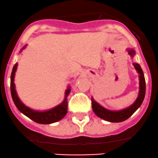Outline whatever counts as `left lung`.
<instances>
[{"label": "left lung", "instance_id": "1", "mask_svg": "<svg viewBox=\"0 0 158 158\" xmlns=\"http://www.w3.org/2000/svg\"><path fill=\"white\" fill-rule=\"evenodd\" d=\"M128 52L131 57L134 56L135 51L133 49H128ZM133 65L139 74L140 87L139 97H138L137 100L132 105L130 106L128 108L125 109V110H119V111H111V110H106L102 106H100L92 98L93 110L97 116L103 118L106 121L111 122V123H120V122H123L129 118L139 108L140 106L142 103L143 100H144V96H145V79H144V73H143L141 66L137 63H133Z\"/></svg>", "mask_w": 158, "mask_h": 158}]
</instances>
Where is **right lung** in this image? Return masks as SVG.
<instances>
[{"label": "right lung", "instance_id": "obj_1", "mask_svg": "<svg viewBox=\"0 0 158 158\" xmlns=\"http://www.w3.org/2000/svg\"><path fill=\"white\" fill-rule=\"evenodd\" d=\"M23 47V48H24ZM17 68V64H15L12 70V73H11L10 76V91H11V96H12V99L14 100V103L17 108L18 109L19 111L24 115H27V117L30 118V119L33 120L34 122L40 124H51V123H56V122L59 121L61 118H64V115L67 114L68 112V96L69 94L70 87H68L67 90L65 91V97H64V101L62 103L58 105V106L55 107V108L52 109V110H48V111L40 112V111H35L32 110L29 107L26 106L19 97H17V92L15 90V84H14V76H15L16 70Z\"/></svg>", "mask_w": 158, "mask_h": 158}]
</instances>
